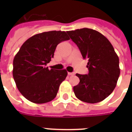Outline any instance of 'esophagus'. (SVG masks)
<instances>
[{
	"label": "esophagus",
	"mask_w": 132,
	"mask_h": 132,
	"mask_svg": "<svg viewBox=\"0 0 132 132\" xmlns=\"http://www.w3.org/2000/svg\"><path fill=\"white\" fill-rule=\"evenodd\" d=\"M68 75H74L75 72H68Z\"/></svg>",
	"instance_id": "obj_1"
}]
</instances>
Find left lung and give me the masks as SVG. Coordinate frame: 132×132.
<instances>
[{"label":"left lung","instance_id":"8db88e82","mask_svg":"<svg viewBox=\"0 0 132 132\" xmlns=\"http://www.w3.org/2000/svg\"><path fill=\"white\" fill-rule=\"evenodd\" d=\"M67 34L78 46L83 58L88 60V74H76L80 81L73 87L75 96L89 103L104 100L113 92L120 75L119 59L112 45L103 35L91 29Z\"/></svg>","mask_w":132,"mask_h":132}]
</instances>
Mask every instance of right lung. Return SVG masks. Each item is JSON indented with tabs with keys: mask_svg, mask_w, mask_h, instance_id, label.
Masks as SVG:
<instances>
[{
	"mask_svg": "<svg viewBox=\"0 0 132 132\" xmlns=\"http://www.w3.org/2000/svg\"><path fill=\"white\" fill-rule=\"evenodd\" d=\"M65 31H52L36 34L24 42L13 62V77L20 92L35 103L55 98L66 70H49L46 64L53 57L58 44L68 40Z\"/></svg>",
	"mask_w": 132,
	"mask_h": 132,
	"instance_id": "right-lung-1",
	"label": "right lung"
}]
</instances>
